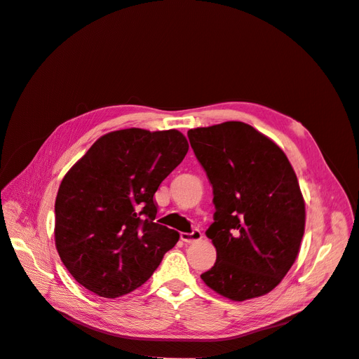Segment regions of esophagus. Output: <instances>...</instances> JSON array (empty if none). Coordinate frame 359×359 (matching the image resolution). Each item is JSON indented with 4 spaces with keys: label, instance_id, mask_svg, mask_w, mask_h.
<instances>
[{
    "label": "esophagus",
    "instance_id": "esophagus-1",
    "mask_svg": "<svg viewBox=\"0 0 359 359\" xmlns=\"http://www.w3.org/2000/svg\"><path fill=\"white\" fill-rule=\"evenodd\" d=\"M180 238H181V241H184V243H194V241L201 240L202 232L199 229H193L191 232H181Z\"/></svg>",
    "mask_w": 359,
    "mask_h": 359
}]
</instances>
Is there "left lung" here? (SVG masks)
<instances>
[{
  "label": "left lung",
  "mask_w": 359,
  "mask_h": 359,
  "mask_svg": "<svg viewBox=\"0 0 359 359\" xmlns=\"http://www.w3.org/2000/svg\"><path fill=\"white\" fill-rule=\"evenodd\" d=\"M187 136L215 206L205 235L217 259L201 278L233 301L262 297L299 252L306 206L295 172L273 140L240 121L189 130Z\"/></svg>",
  "instance_id": "left-lung-1"
}]
</instances>
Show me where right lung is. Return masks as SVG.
<instances>
[{"label": "right lung", "mask_w": 359, "mask_h": 359, "mask_svg": "<svg viewBox=\"0 0 359 359\" xmlns=\"http://www.w3.org/2000/svg\"><path fill=\"white\" fill-rule=\"evenodd\" d=\"M189 151L178 130L126 128L95 140L62 178L55 244L73 278L104 298L142 286L178 232L154 222V193Z\"/></svg>", "instance_id": "obj_1"}]
</instances>
